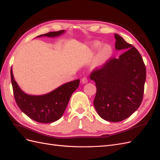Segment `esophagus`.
I'll return each instance as SVG.
<instances>
[{
	"instance_id": "34e87169",
	"label": "esophagus",
	"mask_w": 160,
	"mask_h": 160,
	"mask_svg": "<svg viewBox=\"0 0 160 160\" xmlns=\"http://www.w3.org/2000/svg\"><path fill=\"white\" fill-rule=\"evenodd\" d=\"M81 81H82V83L85 84V83H88V78H87V77H83V78L81 79Z\"/></svg>"
}]
</instances>
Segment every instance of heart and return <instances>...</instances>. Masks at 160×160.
Returning a JSON list of instances; mask_svg holds the SVG:
<instances>
[{
	"label": "heart",
	"instance_id": "1",
	"mask_svg": "<svg viewBox=\"0 0 160 160\" xmlns=\"http://www.w3.org/2000/svg\"><path fill=\"white\" fill-rule=\"evenodd\" d=\"M99 46V43H95L94 45L95 48H98ZM112 48L109 45H105L103 46L95 57V65L96 66H101L105 64L112 55Z\"/></svg>",
	"mask_w": 160,
	"mask_h": 160
}]
</instances>
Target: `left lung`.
I'll use <instances>...</instances> for the list:
<instances>
[{
    "label": "left lung",
    "instance_id": "8db88e82",
    "mask_svg": "<svg viewBox=\"0 0 160 160\" xmlns=\"http://www.w3.org/2000/svg\"><path fill=\"white\" fill-rule=\"evenodd\" d=\"M115 49L125 50L119 58H110L90 79L95 82L94 107L100 117L119 122L136 111L143 100L146 69L139 51L118 34Z\"/></svg>",
    "mask_w": 160,
    "mask_h": 160
}]
</instances>
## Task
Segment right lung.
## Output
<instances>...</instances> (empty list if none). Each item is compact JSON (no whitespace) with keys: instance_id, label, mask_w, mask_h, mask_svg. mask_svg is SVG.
Segmentation results:
<instances>
[{"instance_id":"add662e5","label":"right lung","mask_w":160,"mask_h":160,"mask_svg":"<svg viewBox=\"0 0 160 160\" xmlns=\"http://www.w3.org/2000/svg\"><path fill=\"white\" fill-rule=\"evenodd\" d=\"M65 32L64 30L49 32L37 37H56ZM11 77L14 97L18 108L28 118L42 123H52L62 117L71 96L78 88L80 82L79 79H77L62 85L47 94L31 95L25 93L19 88L14 79L12 68Z\"/></svg>"}]
</instances>
